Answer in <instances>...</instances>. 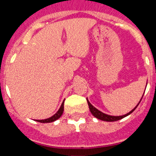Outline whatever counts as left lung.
I'll list each match as a JSON object with an SVG mask.
<instances>
[{"instance_id":"8db88e82","label":"left lung","mask_w":156,"mask_h":156,"mask_svg":"<svg viewBox=\"0 0 156 156\" xmlns=\"http://www.w3.org/2000/svg\"><path fill=\"white\" fill-rule=\"evenodd\" d=\"M142 98H143V96H142ZM142 98H141V99H142ZM141 99H140V101H141ZM140 101H139V103L137 104V105L136 106V107H135L133 110H131V111L129 112H128L127 114H126V115H119V116H114V115H107V114L103 113V112H101V111L98 110L97 108H95V107H94V106L90 104L89 101H88V100H87V103H88V106H89V108H90V112H91L92 115H93L94 117H96L97 119H101V120H103V121H107V122H114V121L119 120V119H122V118H124V117L127 116V115H129V114L132 113V112H133L136 109V108H137V106H138V105L140 104Z\"/></svg>"}]
</instances>
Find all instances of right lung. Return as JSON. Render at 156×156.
Wrapping results in <instances>:
<instances>
[{
	"label": "right lung",
	"instance_id": "add662e5",
	"mask_svg": "<svg viewBox=\"0 0 156 156\" xmlns=\"http://www.w3.org/2000/svg\"><path fill=\"white\" fill-rule=\"evenodd\" d=\"M63 111H64V101H63L61 107H60V108L58 109V111L55 115H52L51 117H50V118H48V119H41V120H36V121L40 122H44H44H54V121L57 120L58 119H59V118L61 117V115H62L63 113Z\"/></svg>",
	"mask_w": 156,
	"mask_h": 156
}]
</instances>
